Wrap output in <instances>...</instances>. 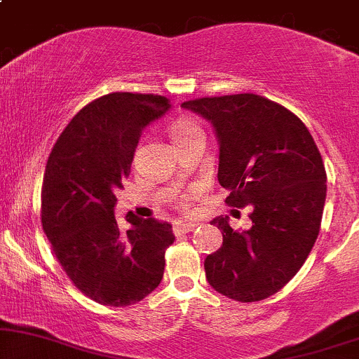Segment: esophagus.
Masks as SVG:
<instances>
[{"mask_svg":"<svg viewBox=\"0 0 359 359\" xmlns=\"http://www.w3.org/2000/svg\"><path fill=\"white\" fill-rule=\"evenodd\" d=\"M197 228L196 222H185V221H179L174 224V234L175 236H180V234L194 231Z\"/></svg>","mask_w":359,"mask_h":359,"instance_id":"obj_1","label":"esophagus"}]
</instances>
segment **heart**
<instances>
[{"label":"heart","mask_w":359,"mask_h":359,"mask_svg":"<svg viewBox=\"0 0 359 359\" xmlns=\"http://www.w3.org/2000/svg\"><path fill=\"white\" fill-rule=\"evenodd\" d=\"M168 133H170L172 142L177 145V143L184 142V140L203 133V128L197 125V123L191 118H177L170 123V126H168ZM189 199H191L189 196H180L179 197L180 205H182V208H187Z\"/></svg>","instance_id":"obj_1"}]
</instances>
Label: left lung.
<instances>
[{"label": "left lung", "mask_w": 359, "mask_h": 359, "mask_svg": "<svg viewBox=\"0 0 359 359\" xmlns=\"http://www.w3.org/2000/svg\"><path fill=\"white\" fill-rule=\"evenodd\" d=\"M182 106L216 130L217 180L231 191L226 204L251 209L248 231H233L228 217L212 219L222 246L205 258V278L238 302L270 297L294 278L319 234L323 156L302 119L258 94L199 97Z\"/></svg>", "instance_id": "left-lung-1"}]
</instances>
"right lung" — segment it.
Listing matches in <instances>:
<instances>
[{"label":"right lung","instance_id":"add662e5","mask_svg":"<svg viewBox=\"0 0 359 359\" xmlns=\"http://www.w3.org/2000/svg\"><path fill=\"white\" fill-rule=\"evenodd\" d=\"M168 109L156 94H106L71 119L47 160L43 231L74 285L102 306L137 304L162 282L172 226L128 212L121 233L114 205L143 128Z\"/></svg>","mask_w":359,"mask_h":359}]
</instances>
